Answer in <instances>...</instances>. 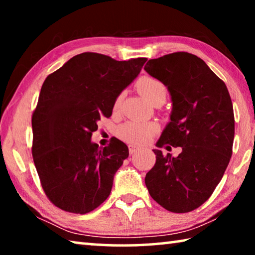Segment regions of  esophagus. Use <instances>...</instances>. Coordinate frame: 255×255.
<instances>
[{
	"mask_svg": "<svg viewBox=\"0 0 255 255\" xmlns=\"http://www.w3.org/2000/svg\"><path fill=\"white\" fill-rule=\"evenodd\" d=\"M128 147H129V153H130L131 155H132V154H135V153H137L138 150H139V148L136 147V146H133V145H129Z\"/></svg>",
	"mask_w": 255,
	"mask_h": 255,
	"instance_id": "34e87169",
	"label": "esophagus"
}]
</instances>
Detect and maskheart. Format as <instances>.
Segmentation results:
<instances>
[{
    "mask_svg": "<svg viewBox=\"0 0 255 255\" xmlns=\"http://www.w3.org/2000/svg\"><path fill=\"white\" fill-rule=\"evenodd\" d=\"M137 90L149 103L157 100L165 101L166 88L161 81L150 76L140 77L137 82ZM118 101L116 102V107ZM156 130V125L145 122H127L119 127L118 136L131 144H143Z\"/></svg>",
    "mask_w": 255,
    "mask_h": 255,
    "instance_id": "obj_1",
    "label": "heart"
}]
</instances>
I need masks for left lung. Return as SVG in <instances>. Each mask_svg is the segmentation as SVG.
Masks as SVG:
<instances>
[{"mask_svg":"<svg viewBox=\"0 0 255 255\" xmlns=\"http://www.w3.org/2000/svg\"><path fill=\"white\" fill-rule=\"evenodd\" d=\"M144 70L166 86L172 102L156 146L182 148L176 157L153 149L156 163L145 184L163 208L188 213L211 196L230 163L235 132L230 93L204 60L184 51L149 59Z\"/></svg>","mask_w":255,"mask_h":255,"instance_id":"left-lung-1","label":"left lung"}]
</instances>
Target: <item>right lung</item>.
Wrapping results in <instances>:
<instances>
[{
  "instance_id": "obj_1",
  "label": "right lung",
  "mask_w": 255,
  "mask_h": 255,
  "mask_svg": "<svg viewBox=\"0 0 255 255\" xmlns=\"http://www.w3.org/2000/svg\"><path fill=\"white\" fill-rule=\"evenodd\" d=\"M146 60L83 53L47 76L32 115V156L42 189L58 208L86 214L109 197L128 147L117 138L99 147L92 132Z\"/></svg>"
}]
</instances>
